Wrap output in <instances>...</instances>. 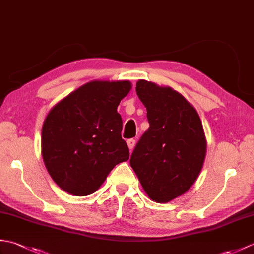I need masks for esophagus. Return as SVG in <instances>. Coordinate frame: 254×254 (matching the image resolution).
Returning a JSON list of instances; mask_svg holds the SVG:
<instances>
[{"mask_svg": "<svg viewBox=\"0 0 254 254\" xmlns=\"http://www.w3.org/2000/svg\"><path fill=\"white\" fill-rule=\"evenodd\" d=\"M127 146H128V148H130V150H132V149H133V147L135 146V139H134V138L127 139Z\"/></svg>", "mask_w": 254, "mask_h": 254, "instance_id": "1", "label": "esophagus"}]
</instances>
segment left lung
Returning <instances> with one entry per match:
<instances>
[{
	"mask_svg": "<svg viewBox=\"0 0 254 254\" xmlns=\"http://www.w3.org/2000/svg\"><path fill=\"white\" fill-rule=\"evenodd\" d=\"M136 94L146 107L149 128L130 164L147 195L166 203L186 193L201 172L206 141L196 110L170 87L141 79Z\"/></svg>",
	"mask_w": 254,
	"mask_h": 254,
	"instance_id": "8db88e82",
	"label": "left lung"
}]
</instances>
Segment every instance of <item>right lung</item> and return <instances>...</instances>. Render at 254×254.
Returning a JSON list of instances; mask_svg holds the SVG:
<instances>
[{"mask_svg": "<svg viewBox=\"0 0 254 254\" xmlns=\"http://www.w3.org/2000/svg\"><path fill=\"white\" fill-rule=\"evenodd\" d=\"M131 89L128 80H94L52 108L42 127V157L62 190L76 196L94 193L130 152L117 111Z\"/></svg>", "mask_w": 254, "mask_h": 254, "instance_id": "right-lung-1", "label": "right lung"}]
</instances>
